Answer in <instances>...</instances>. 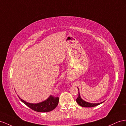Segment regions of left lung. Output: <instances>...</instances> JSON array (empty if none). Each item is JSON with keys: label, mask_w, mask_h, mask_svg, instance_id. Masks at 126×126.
<instances>
[{"label": "left lung", "mask_w": 126, "mask_h": 126, "mask_svg": "<svg viewBox=\"0 0 126 126\" xmlns=\"http://www.w3.org/2000/svg\"><path fill=\"white\" fill-rule=\"evenodd\" d=\"M78 91H79V93H78V98H77L76 99V101H77V103H78V104L81 106H82V107H85V108H91V107H94V106H96L97 105H98L99 104H102V103H103L104 102H102L101 103H89V102H86L85 101H84V100H83L81 96H80V93H79V88H78Z\"/></svg>", "instance_id": "obj_1"}]
</instances>
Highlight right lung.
<instances>
[{
    "label": "right lung",
    "mask_w": 126,
    "mask_h": 126,
    "mask_svg": "<svg viewBox=\"0 0 126 126\" xmlns=\"http://www.w3.org/2000/svg\"><path fill=\"white\" fill-rule=\"evenodd\" d=\"M19 99L28 107L37 112H48L53 110L58 105L59 98L58 97H54L50 95L47 99L38 103H30L25 102L21 99L18 95Z\"/></svg>",
    "instance_id": "add662e5"
}]
</instances>
